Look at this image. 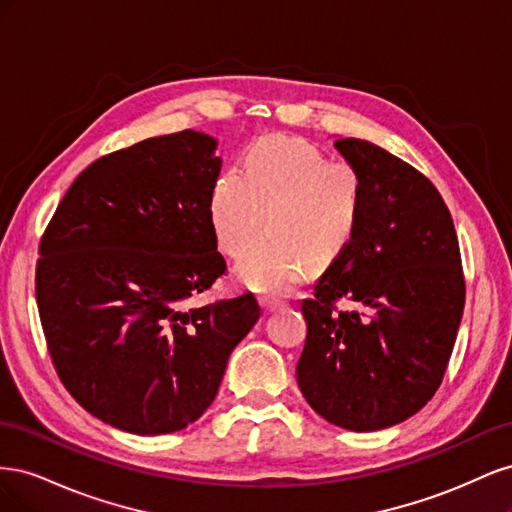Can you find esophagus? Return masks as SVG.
Listing matches in <instances>:
<instances>
[{"mask_svg": "<svg viewBox=\"0 0 512 512\" xmlns=\"http://www.w3.org/2000/svg\"><path fill=\"white\" fill-rule=\"evenodd\" d=\"M258 303H260L262 312H265V314H271V312H275V309H280L284 305V301L275 299V297H260Z\"/></svg>", "mask_w": 512, "mask_h": 512, "instance_id": "obj_1", "label": "esophagus"}]
</instances>
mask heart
I'll list each match as a JSON object with an SVG mask.
<instances>
[{
  "mask_svg": "<svg viewBox=\"0 0 512 512\" xmlns=\"http://www.w3.org/2000/svg\"><path fill=\"white\" fill-rule=\"evenodd\" d=\"M363 205V175L354 164L329 160L297 138L271 136L245 151L241 173L218 177L207 209L215 239L235 258L250 250L268 215L270 235L237 273L247 286L282 294L305 269H329L350 250Z\"/></svg>",
  "mask_w": 512,
  "mask_h": 512,
  "instance_id": "b5f03b06",
  "label": "heart"
}]
</instances>
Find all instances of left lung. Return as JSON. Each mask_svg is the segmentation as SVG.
<instances>
[{
    "label": "left lung",
    "instance_id": "1",
    "mask_svg": "<svg viewBox=\"0 0 512 512\" xmlns=\"http://www.w3.org/2000/svg\"><path fill=\"white\" fill-rule=\"evenodd\" d=\"M335 147L363 175V220L350 250L301 303L307 339L297 380L329 423L376 431L436 395L466 277L451 211L421 170L361 138ZM342 300L353 307L342 310Z\"/></svg>",
    "mask_w": 512,
    "mask_h": 512
}]
</instances>
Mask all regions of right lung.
Segmentation results:
<instances>
[{"mask_svg":"<svg viewBox=\"0 0 512 512\" xmlns=\"http://www.w3.org/2000/svg\"><path fill=\"white\" fill-rule=\"evenodd\" d=\"M194 130L91 162L38 247L36 301L59 380L100 421L156 436L194 423L260 318L254 294L190 299L224 275L209 222L222 160Z\"/></svg>","mask_w":512,"mask_h":512,"instance_id":"1","label":"right lung"}]
</instances>
